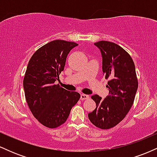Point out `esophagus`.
<instances>
[{
  "label": "esophagus",
  "instance_id": "obj_1",
  "mask_svg": "<svg viewBox=\"0 0 157 157\" xmlns=\"http://www.w3.org/2000/svg\"><path fill=\"white\" fill-rule=\"evenodd\" d=\"M89 96L87 94H82L80 95V100H86V99H89Z\"/></svg>",
  "mask_w": 157,
  "mask_h": 157
}]
</instances>
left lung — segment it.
I'll list each match as a JSON object with an SVG mask.
<instances>
[{"label":"left lung","instance_id":"left-lung-1","mask_svg":"<svg viewBox=\"0 0 157 157\" xmlns=\"http://www.w3.org/2000/svg\"><path fill=\"white\" fill-rule=\"evenodd\" d=\"M95 46L102 56V69L109 95L102 99L99 95L91 97L96 109L89 113L91 123L101 129L114 127L125 118L134 103L138 89L136 69L132 58L122 47L109 41H99Z\"/></svg>","mask_w":157,"mask_h":157}]
</instances>
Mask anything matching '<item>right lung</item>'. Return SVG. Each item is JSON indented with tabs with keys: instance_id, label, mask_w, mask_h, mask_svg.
Masks as SVG:
<instances>
[{
	"instance_id": "add662e5",
	"label": "right lung",
	"mask_w": 157,
	"mask_h": 157,
	"mask_svg": "<svg viewBox=\"0 0 157 157\" xmlns=\"http://www.w3.org/2000/svg\"><path fill=\"white\" fill-rule=\"evenodd\" d=\"M78 44L55 40L32 56L23 79L25 97L32 114L42 125L55 128L66 121L80 94L61 88L55 81L63 71L66 57Z\"/></svg>"
}]
</instances>
